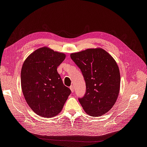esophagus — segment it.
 <instances>
[{"label": "esophagus", "mask_w": 147, "mask_h": 147, "mask_svg": "<svg viewBox=\"0 0 147 147\" xmlns=\"http://www.w3.org/2000/svg\"><path fill=\"white\" fill-rule=\"evenodd\" d=\"M69 89H70V90L72 92H73L74 91V88L73 86H70V87H69Z\"/></svg>", "instance_id": "esophagus-1"}]
</instances>
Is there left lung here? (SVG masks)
Listing matches in <instances>:
<instances>
[{
  "label": "left lung",
  "mask_w": 147,
  "mask_h": 147,
  "mask_svg": "<svg viewBox=\"0 0 147 147\" xmlns=\"http://www.w3.org/2000/svg\"><path fill=\"white\" fill-rule=\"evenodd\" d=\"M80 69L86 83V93L79 98L89 115L100 117L116 103L120 89V73L116 61L101 48L88 49L70 55Z\"/></svg>",
  "instance_id": "left-lung-1"
}]
</instances>
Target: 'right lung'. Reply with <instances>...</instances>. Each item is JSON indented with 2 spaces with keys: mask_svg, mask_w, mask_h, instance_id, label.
<instances>
[{
  "mask_svg": "<svg viewBox=\"0 0 147 147\" xmlns=\"http://www.w3.org/2000/svg\"><path fill=\"white\" fill-rule=\"evenodd\" d=\"M65 56L64 53L44 47L32 53L23 64L21 85L23 95L29 106L42 117H53L59 114L71 94L57 71Z\"/></svg>",
  "mask_w": 147,
  "mask_h": 147,
  "instance_id": "1",
  "label": "right lung"
}]
</instances>
